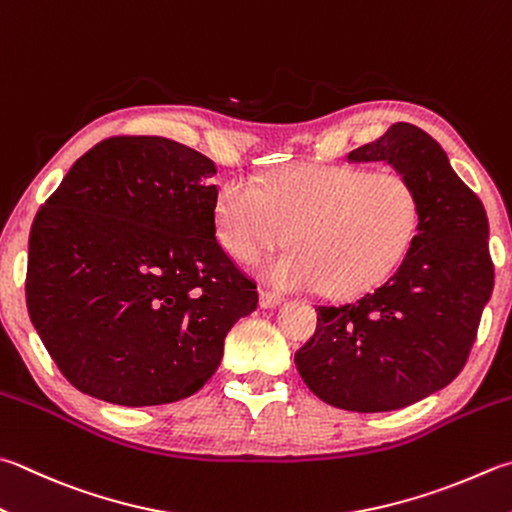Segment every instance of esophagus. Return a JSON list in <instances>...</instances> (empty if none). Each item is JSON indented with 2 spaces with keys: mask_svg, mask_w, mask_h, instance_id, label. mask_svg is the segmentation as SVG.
Returning <instances> with one entry per match:
<instances>
[{
  "mask_svg": "<svg viewBox=\"0 0 512 512\" xmlns=\"http://www.w3.org/2000/svg\"><path fill=\"white\" fill-rule=\"evenodd\" d=\"M285 298L281 294H274V292H260V307H265V310H274V307L283 305Z\"/></svg>",
  "mask_w": 512,
  "mask_h": 512,
  "instance_id": "esophagus-1",
  "label": "esophagus"
}]
</instances>
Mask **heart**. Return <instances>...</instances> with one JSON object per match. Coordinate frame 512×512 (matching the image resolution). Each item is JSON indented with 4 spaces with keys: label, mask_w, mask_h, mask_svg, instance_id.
I'll return each instance as SVG.
<instances>
[{
    "label": "heart",
    "mask_w": 512,
    "mask_h": 512,
    "mask_svg": "<svg viewBox=\"0 0 512 512\" xmlns=\"http://www.w3.org/2000/svg\"><path fill=\"white\" fill-rule=\"evenodd\" d=\"M421 205L399 173L347 165H298L263 185L234 180L216 200V231L231 256L260 265L281 289H321L347 298L379 285L401 263L419 227Z\"/></svg>",
    "instance_id": "b5f03b06"
}]
</instances>
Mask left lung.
<instances>
[{"label": "left lung", "mask_w": 512, "mask_h": 512, "mask_svg": "<svg viewBox=\"0 0 512 512\" xmlns=\"http://www.w3.org/2000/svg\"><path fill=\"white\" fill-rule=\"evenodd\" d=\"M350 162H388L412 182L417 236L388 281L345 305H318L316 332L294 354L318 399L350 412H388L455 379L495 285L481 200L426 131L397 122Z\"/></svg>", "instance_id": "1"}]
</instances>
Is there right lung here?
Wrapping results in <instances>:
<instances>
[{
    "instance_id": "add662e5",
    "label": "right lung",
    "mask_w": 512,
    "mask_h": 512,
    "mask_svg": "<svg viewBox=\"0 0 512 512\" xmlns=\"http://www.w3.org/2000/svg\"><path fill=\"white\" fill-rule=\"evenodd\" d=\"M216 165L158 136L106 138L37 211L26 305L66 381L115 406H162L218 370L258 305L216 240Z\"/></svg>"
}]
</instances>
